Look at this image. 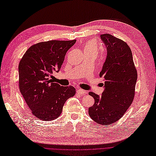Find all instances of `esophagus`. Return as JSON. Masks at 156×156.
<instances>
[{"label": "esophagus", "mask_w": 156, "mask_h": 156, "mask_svg": "<svg viewBox=\"0 0 156 156\" xmlns=\"http://www.w3.org/2000/svg\"><path fill=\"white\" fill-rule=\"evenodd\" d=\"M77 94H78L79 95H83V94H86V91L84 90H82V89H78L77 90Z\"/></svg>", "instance_id": "obj_1"}]
</instances>
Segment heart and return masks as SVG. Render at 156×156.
Wrapping results in <instances>:
<instances>
[{
  "mask_svg": "<svg viewBox=\"0 0 156 156\" xmlns=\"http://www.w3.org/2000/svg\"><path fill=\"white\" fill-rule=\"evenodd\" d=\"M98 51V46L96 42L94 41H89L84 44V53L97 55Z\"/></svg>",
  "mask_w": 156,
  "mask_h": 156,
  "instance_id": "heart-1",
  "label": "heart"
}]
</instances>
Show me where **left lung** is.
<instances>
[{"instance_id": "left-lung-1", "label": "left lung", "mask_w": 156, "mask_h": 156, "mask_svg": "<svg viewBox=\"0 0 156 156\" xmlns=\"http://www.w3.org/2000/svg\"><path fill=\"white\" fill-rule=\"evenodd\" d=\"M107 55L99 76L105 80L101 96L89 92L95 99L88 109L90 117L98 124L112 125L121 119L130 106L135 94L137 73L132 51L123 41L110 34L101 35Z\"/></svg>"}]
</instances>
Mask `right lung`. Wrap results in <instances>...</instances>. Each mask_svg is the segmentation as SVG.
Wrapping results in <instances>:
<instances>
[{
  "label": "right lung",
  "mask_w": 156,
  "mask_h": 156,
  "mask_svg": "<svg viewBox=\"0 0 156 156\" xmlns=\"http://www.w3.org/2000/svg\"><path fill=\"white\" fill-rule=\"evenodd\" d=\"M76 42L49 41L31 46L19 62V89L30 109L38 119L51 121L61 114L68 99L76 94L72 86L61 87L50 76L60 70L68 50Z\"/></svg>",
  "instance_id": "add662e5"
}]
</instances>
